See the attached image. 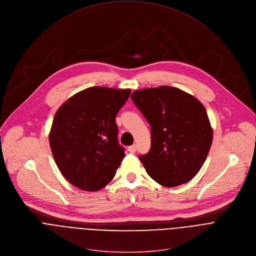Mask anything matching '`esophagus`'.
<instances>
[{"mask_svg":"<svg viewBox=\"0 0 256 256\" xmlns=\"http://www.w3.org/2000/svg\"><path fill=\"white\" fill-rule=\"evenodd\" d=\"M128 150L130 152H132V154H134V152H136V144H132V146H130L128 148Z\"/></svg>","mask_w":256,"mask_h":256,"instance_id":"1","label":"esophagus"}]
</instances>
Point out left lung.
<instances>
[{
	"mask_svg": "<svg viewBox=\"0 0 256 256\" xmlns=\"http://www.w3.org/2000/svg\"><path fill=\"white\" fill-rule=\"evenodd\" d=\"M130 98L150 126V148L138 156L148 176L164 187L192 180L213 140L204 106L171 86L136 90Z\"/></svg>",
	"mask_w": 256,
	"mask_h": 256,
	"instance_id": "1",
	"label": "left lung"
}]
</instances>
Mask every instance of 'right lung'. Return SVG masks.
<instances>
[{"mask_svg":"<svg viewBox=\"0 0 256 256\" xmlns=\"http://www.w3.org/2000/svg\"><path fill=\"white\" fill-rule=\"evenodd\" d=\"M130 90L94 86L67 100L56 112L49 142L63 177L84 191H98L114 177L124 148L116 116Z\"/></svg>","mask_w":256,"mask_h":256,"instance_id":"obj_1","label":"right lung"}]
</instances>
